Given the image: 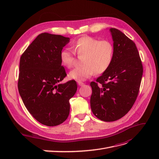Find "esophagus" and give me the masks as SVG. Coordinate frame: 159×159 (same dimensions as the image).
<instances>
[{
    "mask_svg": "<svg viewBox=\"0 0 159 159\" xmlns=\"http://www.w3.org/2000/svg\"><path fill=\"white\" fill-rule=\"evenodd\" d=\"M78 85H79L80 86H82V85H84L85 84L84 83L81 82V81H78Z\"/></svg>",
    "mask_w": 159,
    "mask_h": 159,
    "instance_id": "esophagus-1",
    "label": "esophagus"
}]
</instances>
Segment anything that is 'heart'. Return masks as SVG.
<instances>
[{
  "label": "heart",
  "instance_id": "1",
  "mask_svg": "<svg viewBox=\"0 0 159 159\" xmlns=\"http://www.w3.org/2000/svg\"><path fill=\"white\" fill-rule=\"evenodd\" d=\"M72 47L83 65L71 70L69 78L77 81H84L91 78L95 72L102 74L106 71L114 59V46L109 40H100L91 36H83L74 42ZM61 64L71 68L76 61L74 52L67 48L60 52Z\"/></svg>",
  "mask_w": 159,
  "mask_h": 159
}]
</instances>
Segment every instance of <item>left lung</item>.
Wrapping results in <instances>:
<instances>
[{
	"instance_id": "8db88e82",
	"label": "left lung",
	"mask_w": 159,
	"mask_h": 159,
	"mask_svg": "<svg viewBox=\"0 0 159 159\" xmlns=\"http://www.w3.org/2000/svg\"><path fill=\"white\" fill-rule=\"evenodd\" d=\"M110 31L115 48L113 61L106 71L90 84L91 111L96 117L106 122L121 119L132 108L143 73L134 42L116 28Z\"/></svg>"
}]
</instances>
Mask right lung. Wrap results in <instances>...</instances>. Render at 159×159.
Instances as JSON below:
<instances>
[{"mask_svg": "<svg viewBox=\"0 0 159 159\" xmlns=\"http://www.w3.org/2000/svg\"><path fill=\"white\" fill-rule=\"evenodd\" d=\"M69 41L61 35L42 33L20 57L19 93L33 117L46 126L66 121L70 113L69 100L78 88L75 80L59 84L67 75L60 54Z\"/></svg>", "mask_w": 159, "mask_h": 159, "instance_id": "obj_1", "label": "right lung"}]
</instances>
